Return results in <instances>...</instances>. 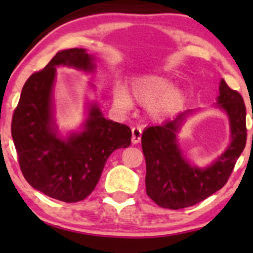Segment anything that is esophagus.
Returning a JSON list of instances; mask_svg holds the SVG:
<instances>
[{
    "instance_id": "34e87169",
    "label": "esophagus",
    "mask_w": 253,
    "mask_h": 253,
    "mask_svg": "<svg viewBox=\"0 0 253 253\" xmlns=\"http://www.w3.org/2000/svg\"><path fill=\"white\" fill-rule=\"evenodd\" d=\"M141 139V128L139 127H133L132 128V143L138 144Z\"/></svg>"
}]
</instances>
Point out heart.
Segmentation results:
<instances>
[{
  "label": "heart",
  "mask_w": 253,
  "mask_h": 253,
  "mask_svg": "<svg viewBox=\"0 0 253 253\" xmlns=\"http://www.w3.org/2000/svg\"><path fill=\"white\" fill-rule=\"evenodd\" d=\"M130 95L138 103L149 106L150 115L155 119H162L171 114L184 101L182 90L173 89V83L170 80L158 75L136 78L130 85ZM113 98L121 109L127 110L132 106V100L123 85H118L114 89Z\"/></svg>",
  "instance_id": "1"
}]
</instances>
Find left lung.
Wrapping results in <instances>:
<instances>
[{
    "instance_id": "8db88e82",
    "label": "left lung",
    "mask_w": 253,
    "mask_h": 253,
    "mask_svg": "<svg viewBox=\"0 0 253 253\" xmlns=\"http://www.w3.org/2000/svg\"><path fill=\"white\" fill-rule=\"evenodd\" d=\"M216 108L223 110L229 121L231 141L211 165H191L183 155L178 132L195 110L181 112L158 126L147 127L141 135L146 162V194L157 205L181 210L203 201L220 190L231 176L237 159L246 145V108L242 95L221 80Z\"/></svg>"
}]
</instances>
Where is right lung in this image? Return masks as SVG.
<instances>
[{
	"mask_svg": "<svg viewBox=\"0 0 253 253\" xmlns=\"http://www.w3.org/2000/svg\"><path fill=\"white\" fill-rule=\"evenodd\" d=\"M92 72L95 56L84 48L57 52L42 71L26 81L11 120V136L22 175L34 189L63 202L82 201L96 187L108 157L130 145L128 126L103 117L89 104L82 129L60 135L54 120L56 68Z\"/></svg>",
	"mask_w": 253,
	"mask_h": 253,
	"instance_id": "obj_1",
	"label": "right lung"
}]
</instances>
